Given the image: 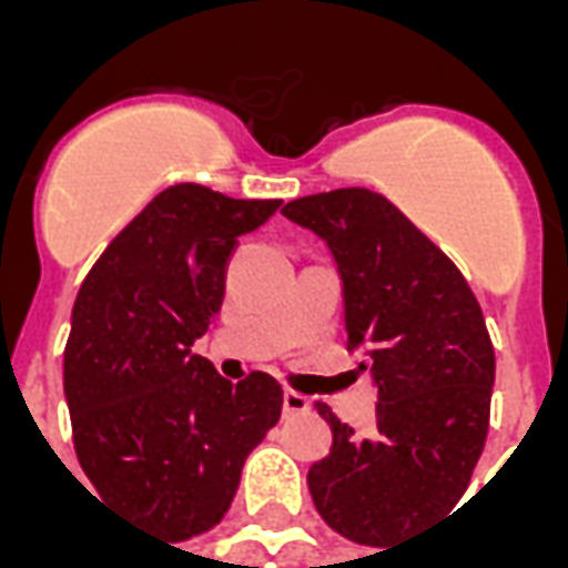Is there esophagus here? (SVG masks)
<instances>
[{
  "label": "esophagus",
  "instance_id": "obj_1",
  "mask_svg": "<svg viewBox=\"0 0 568 568\" xmlns=\"http://www.w3.org/2000/svg\"><path fill=\"white\" fill-rule=\"evenodd\" d=\"M307 410H310L307 395L292 393V389L283 395V414H285V417H292V414H307Z\"/></svg>",
  "mask_w": 568,
  "mask_h": 568
}]
</instances>
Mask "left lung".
Listing matches in <instances>:
<instances>
[{"instance_id":"obj_1","label":"left lung","mask_w":568,"mask_h":568,"mask_svg":"<svg viewBox=\"0 0 568 568\" xmlns=\"http://www.w3.org/2000/svg\"><path fill=\"white\" fill-rule=\"evenodd\" d=\"M283 215L332 248L346 349L377 386L371 435L316 405L334 440L310 468V496L334 532L389 550L453 511L471 480L496 381L487 322L456 264L383 194L337 187Z\"/></svg>"}]
</instances>
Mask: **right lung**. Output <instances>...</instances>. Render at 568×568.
Instances as JSON below:
<instances>
[{
	"mask_svg": "<svg viewBox=\"0 0 568 568\" xmlns=\"http://www.w3.org/2000/svg\"><path fill=\"white\" fill-rule=\"evenodd\" d=\"M280 203L166 187L105 246L72 307L63 393L75 456L100 499L173 541L222 520L283 410L271 374L231 383L191 353L222 310L236 236Z\"/></svg>",
	"mask_w": 568,
	"mask_h": 568,
	"instance_id": "right-lung-1",
	"label": "right lung"
}]
</instances>
